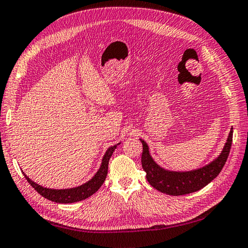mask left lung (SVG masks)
Masks as SVG:
<instances>
[{
    "label": "left lung",
    "mask_w": 248,
    "mask_h": 248,
    "mask_svg": "<svg viewBox=\"0 0 248 248\" xmlns=\"http://www.w3.org/2000/svg\"><path fill=\"white\" fill-rule=\"evenodd\" d=\"M232 133L233 130L231 128L223 151L214 160L201 168L189 171H172L160 167L151 156L149 145L144 140L140 139L143 145L141 163L146 172V180L155 189L171 196L186 195L200 190L213 181L225 166L231 149Z\"/></svg>",
    "instance_id": "8db88e82"
}]
</instances>
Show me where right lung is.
I'll return each instance as SVG.
<instances>
[{"mask_svg": "<svg viewBox=\"0 0 248 248\" xmlns=\"http://www.w3.org/2000/svg\"><path fill=\"white\" fill-rule=\"evenodd\" d=\"M119 144L120 143L114 144L113 146H110V148L106 151L102 160V165H100L99 169L97 170V172L94 174L93 178L89 180L88 182H85L84 184L76 186V187L65 188V189H53V188L44 187V186L35 183V182L30 179L29 176H27V174L24 172L23 174L25 176V179L28 180L29 183L31 184L32 187L36 190L38 194L45 197V198H47L48 200L57 202V203H74V202L81 201L89 198V197L92 196L93 194H95L96 191L99 189L100 186L103 185V183L106 180V176H107V173H108L109 159Z\"/></svg>", "mask_w": 248, "mask_h": 248, "instance_id": "obj_1", "label": "right lung"}]
</instances>
